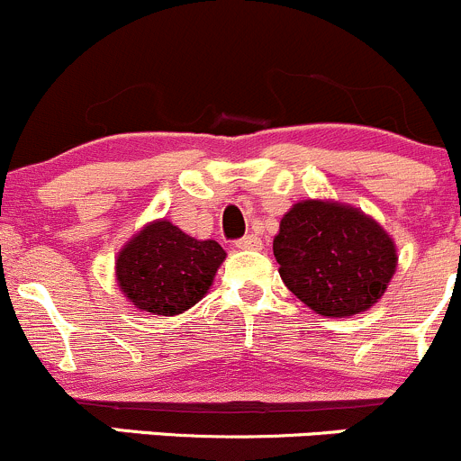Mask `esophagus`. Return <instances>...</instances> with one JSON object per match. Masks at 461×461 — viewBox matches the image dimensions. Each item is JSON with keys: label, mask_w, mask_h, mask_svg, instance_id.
I'll list each match as a JSON object with an SVG mask.
<instances>
[{"label": "esophagus", "mask_w": 461, "mask_h": 461, "mask_svg": "<svg viewBox=\"0 0 461 461\" xmlns=\"http://www.w3.org/2000/svg\"><path fill=\"white\" fill-rule=\"evenodd\" d=\"M236 248L239 249H263V240H260L258 236L249 234V236H243L240 240H236Z\"/></svg>", "instance_id": "1"}]
</instances>
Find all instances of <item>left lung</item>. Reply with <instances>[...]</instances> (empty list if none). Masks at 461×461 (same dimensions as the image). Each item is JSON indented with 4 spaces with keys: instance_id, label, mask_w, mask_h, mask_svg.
Listing matches in <instances>:
<instances>
[{
    "instance_id": "8db88e82",
    "label": "left lung",
    "mask_w": 461,
    "mask_h": 461,
    "mask_svg": "<svg viewBox=\"0 0 461 461\" xmlns=\"http://www.w3.org/2000/svg\"><path fill=\"white\" fill-rule=\"evenodd\" d=\"M274 257L287 290L328 319L370 310L397 272L393 236L359 207L308 198L283 213Z\"/></svg>"
}]
</instances>
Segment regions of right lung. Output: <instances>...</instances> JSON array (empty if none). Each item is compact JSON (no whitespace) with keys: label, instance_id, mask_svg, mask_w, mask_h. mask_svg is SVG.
<instances>
[{"label":"right lung","instance_id":"right-lung-1","mask_svg":"<svg viewBox=\"0 0 461 461\" xmlns=\"http://www.w3.org/2000/svg\"><path fill=\"white\" fill-rule=\"evenodd\" d=\"M225 257L216 240H198L167 218H156L118 252L115 283L140 312L176 317L207 294Z\"/></svg>","mask_w":461,"mask_h":461}]
</instances>
